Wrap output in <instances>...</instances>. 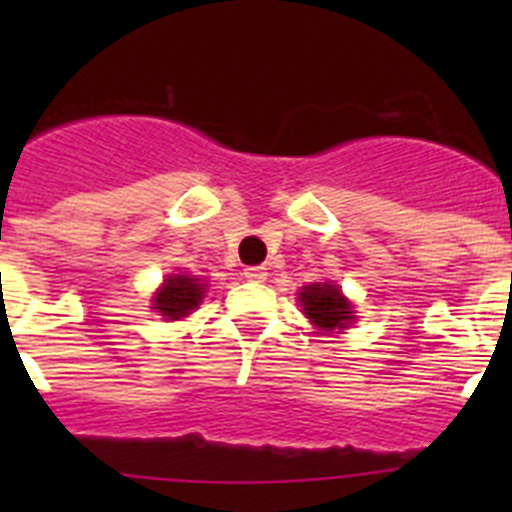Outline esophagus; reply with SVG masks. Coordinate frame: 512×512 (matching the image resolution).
Returning <instances> with one entry per match:
<instances>
[{
  "instance_id": "34e87169",
  "label": "esophagus",
  "mask_w": 512,
  "mask_h": 512,
  "mask_svg": "<svg viewBox=\"0 0 512 512\" xmlns=\"http://www.w3.org/2000/svg\"><path fill=\"white\" fill-rule=\"evenodd\" d=\"M243 277L248 279V282H264L266 279V269L264 266H248V269H243Z\"/></svg>"
}]
</instances>
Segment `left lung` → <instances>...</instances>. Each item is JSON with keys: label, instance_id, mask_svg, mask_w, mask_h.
Returning a JSON list of instances; mask_svg holds the SVG:
<instances>
[{"label": "left lung", "instance_id": "obj_1", "mask_svg": "<svg viewBox=\"0 0 512 512\" xmlns=\"http://www.w3.org/2000/svg\"><path fill=\"white\" fill-rule=\"evenodd\" d=\"M297 300H300L302 312L310 318V323L315 328L325 330V333L346 330L348 323L354 320V307L343 297L341 287H336V284H307V287L300 289Z\"/></svg>", "mask_w": 512, "mask_h": 512}]
</instances>
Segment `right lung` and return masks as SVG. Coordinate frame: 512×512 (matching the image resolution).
Segmentation results:
<instances>
[{
	"label": "right lung",
	"instance_id": "add662e5",
	"mask_svg": "<svg viewBox=\"0 0 512 512\" xmlns=\"http://www.w3.org/2000/svg\"><path fill=\"white\" fill-rule=\"evenodd\" d=\"M205 287L207 284H202V279H194L189 274H171L153 295V310L166 320L187 318L189 312L200 307Z\"/></svg>",
	"mask_w": 512,
	"mask_h": 512
}]
</instances>
